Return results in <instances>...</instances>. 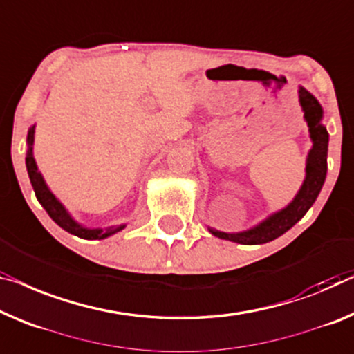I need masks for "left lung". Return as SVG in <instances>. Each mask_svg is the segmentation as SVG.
I'll use <instances>...</instances> for the list:
<instances>
[{"label": "left lung", "instance_id": "1", "mask_svg": "<svg viewBox=\"0 0 354 354\" xmlns=\"http://www.w3.org/2000/svg\"><path fill=\"white\" fill-rule=\"evenodd\" d=\"M299 102L304 111V119L308 125L310 140H312V149L308 151L307 163H305V179L300 186L299 192L289 202L286 207L275 211L266 219L241 232H221L208 227L209 234L223 240L234 241L240 245H263L268 241L281 236L294 224H297L304 218L305 213L312 208L315 200L323 189L328 173V145L329 133L323 125L324 111L318 100H316L307 88L299 87Z\"/></svg>", "mask_w": 354, "mask_h": 354}]
</instances>
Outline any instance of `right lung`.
<instances>
[{"instance_id":"1","label":"right lung","mask_w":354,"mask_h":354,"mask_svg":"<svg viewBox=\"0 0 354 354\" xmlns=\"http://www.w3.org/2000/svg\"><path fill=\"white\" fill-rule=\"evenodd\" d=\"M35 127L31 125L28 130V135H26V157H25V165H26V171H28L31 186H33V191L36 194V198L38 202L42 205V208L47 211V214L50 216L52 221L55 224H59L63 230L70 232L71 235H76L79 239H86V240H103L108 239V236L118 234L122 229H125L127 224H120V225H109V227H86L81 223L73 218L70 214V211L65 208L59 198L55 197L54 192L50 191L49 186H47L44 178H42L41 171L38 170V165H36V160L33 157V145H35Z\"/></svg>"}]
</instances>
